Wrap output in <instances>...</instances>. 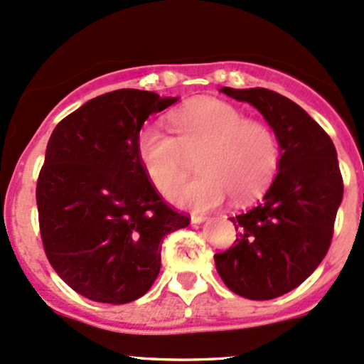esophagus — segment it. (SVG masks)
<instances>
[{
	"instance_id": "obj_1",
	"label": "esophagus",
	"mask_w": 364,
	"mask_h": 364,
	"mask_svg": "<svg viewBox=\"0 0 364 364\" xmlns=\"http://www.w3.org/2000/svg\"><path fill=\"white\" fill-rule=\"evenodd\" d=\"M207 219V215L203 214H191V225H200Z\"/></svg>"
}]
</instances>
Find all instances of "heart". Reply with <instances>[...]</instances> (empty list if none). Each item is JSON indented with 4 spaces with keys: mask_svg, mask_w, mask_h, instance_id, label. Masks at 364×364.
I'll return each instance as SVG.
<instances>
[{
    "mask_svg": "<svg viewBox=\"0 0 364 364\" xmlns=\"http://www.w3.org/2000/svg\"><path fill=\"white\" fill-rule=\"evenodd\" d=\"M174 133H164L157 124H145L138 133L139 164L161 193L184 177V155L199 154L198 178L178 187L171 202L193 210L221 205L230 195L240 203L257 197L277 176L282 159L277 133L266 122L245 119L231 103L200 98L169 115Z\"/></svg>",
    "mask_w": 364,
    "mask_h": 364,
    "instance_id": "heart-1",
    "label": "heart"
}]
</instances>
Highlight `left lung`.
<instances>
[{"mask_svg": "<svg viewBox=\"0 0 364 364\" xmlns=\"http://www.w3.org/2000/svg\"><path fill=\"white\" fill-rule=\"evenodd\" d=\"M221 91L261 112L282 150L278 174L264 197L230 218L237 243L214 255L215 269L231 292L267 301L301 285L328 252L344 195L337 150L292 100L266 87Z\"/></svg>", "mask_w": 364, "mask_h": 364, "instance_id": "1", "label": "left lung"}]
</instances>
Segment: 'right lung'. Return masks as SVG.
<instances>
[{
	"instance_id": "add662e5",
	"label": "right lung",
	"mask_w": 364,
	"mask_h": 364,
	"mask_svg": "<svg viewBox=\"0 0 364 364\" xmlns=\"http://www.w3.org/2000/svg\"><path fill=\"white\" fill-rule=\"evenodd\" d=\"M178 100L110 91L51 133L36 188L43 245L58 277L86 299L126 304L145 295L166 235L190 225L159 197L136 151L143 122Z\"/></svg>"
}]
</instances>
